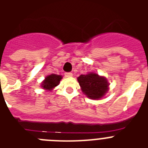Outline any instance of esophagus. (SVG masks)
Returning a JSON list of instances; mask_svg holds the SVG:
<instances>
[{
  "label": "esophagus",
  "mask_w": 148,
  "mask_h": 148,
  "mask_svg": "<svg viewBox=\"0 0 148 148\" xmlns=\"http://www.w3.org/2000/svg\"><path fill=\"white\" fill-rule=\"evenodd\" d=\"M64 76L66 77V78H69V77L73 76V73H64Z\"/></svg>",
  "instance_id": "esophagus-1"
}]
</instances>
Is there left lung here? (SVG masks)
<instances>
[{
	"instance_id": "1",
	"label": "left lung",
	"mask_w": 148,
	"mask_h": 148,
	"mask_svg": "<svg viewBox=\"0 0 148 148\" xmlns=\"http://www.w3.org/2000/svg\"><path fill=\"white\" fill-rule=\"evenodd\" d=\"M77 79L82 92L90 99H99L108 92L109 86L108 80L97 73H90L87 75H81Z\"/></svg>"
}]
</instances>
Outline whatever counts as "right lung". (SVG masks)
Instances as JSON below:
<instances>
[{
	"label": "right lung",
	"instance_id": "1",
	"mask_svg": "<svg viewBox=\"0 0 148 148\" xmlns=\"http://www.w3.org/2000/svg\"><path fill=\"white\" fill-rule=\"evenodd\" d=\"M62 76L56 74H51L45 78L44 82L41 84L43 89L47 90H52L54 87L58 85L60 81L61 80Z\"/></svg>",
	"mask_w": 148,
	"mask_h": 148
}]
</instances>
